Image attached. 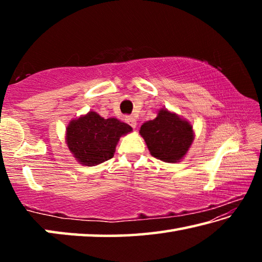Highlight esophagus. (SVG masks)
Returning a JSON list of instances; mask_svg holds the SVG:
<instances>
[{
  "instance_id": "34e87169",
  "label": "esophagus",
  "mask_w": 262,
  "mask_h": 262,
  "mask_svg": "<svg viewBox=\"0 0 262 262\" xmlns=\"http://www.w3.org/2000/svg\"><path fill=\"white\" fill-rule=\"evenodd\" d=\"M125 121L128 123V125L132 126L133 128L136 127V119L134 117H130V115H128V117L125 118Z\"/></svg>"
}]
</instances>
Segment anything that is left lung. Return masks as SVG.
<instances>
[{
  "label": "left lung",
  "mask_w": 262,
  "mask_h": 262,
  "mask_svg": "<svg viewBox=\"0 0 262 262\" xmlns=\"http://www.w3.org/2000/svg\"><path fill=\"white\" fill-rule=\"evenodd\" d=\"M150 154L166 163H176L183 158L192 144V125L167 110H161L154 120L141 126Z\"/></svg>",
  "instance_id": "left-lung-1"
}]
</instances>
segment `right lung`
<instances>
[{
	"label": "right lung",
	"mask_w": 262,
	"mask_h": 262,
	"mask_svg": "<svg viewBox=\"0 0 262 262\" xmlns=\"http://www.w3.org/2000/svg\"><path fill=\"white\" fill-rule=\"evenodd\" d=\"M132 132V127L118 119H104L96 112L73 120L67 127V144L77 161L95 166L113 157L120 136Z\"/></svg>",
	"instance_id": "1"
}]
</instances>
